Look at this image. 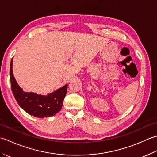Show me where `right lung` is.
<instances>
[{
	"mask_svg": "<svg viewBox=\"0 0 157 157\" xmlns=\"http://www.w3.org/2000/svg\"><path fill=\"white\" fill-rule=\"evenodd\" d=\"M13 59L10 65V78L13 94L19 105L30 115L38 118L52 117L60 111L67 90V84L46 96L24 92L13 73Z\"/></svg>",
	"mask_w": 157,
	"mask_h": 157,
	"instance_id": "add662e5",
	"label": "right lung"
}]
</instances>
